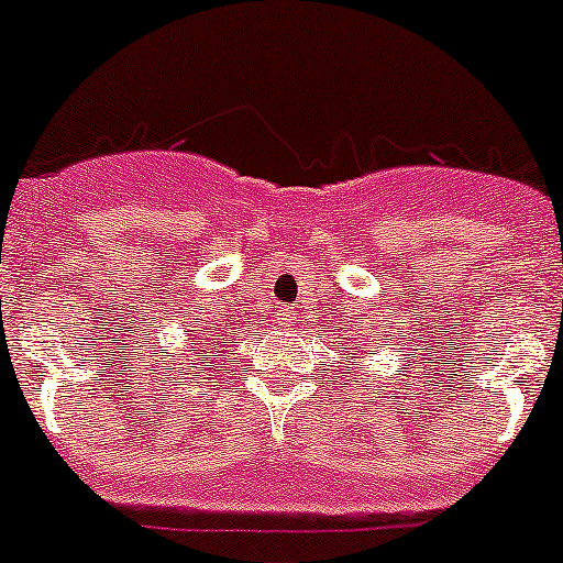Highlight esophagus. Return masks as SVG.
<instances>
[{"label": "esophagus", "instance_id": "obj_1", "mask_svg": "<svg viewBox=\"0 0 563 563\" xmlns=\"http://www.w3.org/2000/svg\"><path fill=\"white\" fill-rule=\"evenodd\" d=\"M277 324H283V327H288V324H294V316L288 313V310H280V313H277Z\"/></svg>", "mask_w": 563, "mask_h": 563}]
</instances>
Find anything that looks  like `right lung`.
Returning a JSON list of instances; mask_svg holds the SVG:
<instances>
[{
	"instance_id": "right-lung-1",
	"label": "right lung",
	"mask_w": 563,
	"mask_h": 563,
	"mask_svg": "<svg viewBox=\"0 0 563 563\" xmlns=\"http://www.w3.org/2000/svg\"><path fill=\"white\" fill-rule=\"evenodd\" d=\"M206 341H209V338H206V332H203V335H200L198 338V343H195V346H192V352H195V360H214L217 357V354L214 352H211V349H209V343H206ZM211 341H214V346H217V341H220V338H211ZM222 343H225V341H222Z\"/></svg>"
}]
</instances>
